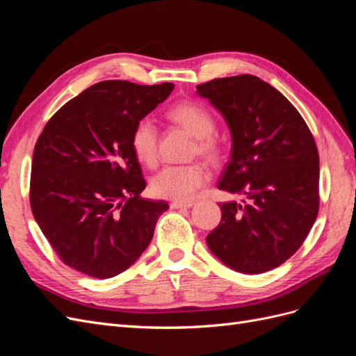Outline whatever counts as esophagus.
Wrapping results in <instances>:
<instances>
[{"instance_id": "1", "label": "esophagus", "mask_w": 356, "mask_h": 356, "mask_svg": "<svg viewBox=\"0 0 356 356\" xmlns=\"http://www.w3.org/2000/svg\"><path fill=\"white\" fill-rule=\"evenodd\" d=\"M195 207V202H172L170 208L178 209V208H193Z\"/></svg>"}]
</instances>
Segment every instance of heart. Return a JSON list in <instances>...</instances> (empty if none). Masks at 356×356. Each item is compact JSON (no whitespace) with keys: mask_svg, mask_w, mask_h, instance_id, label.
<instances>
[{"mask_svg":"<svg viewBox=\"0 0 356 356\" xmlns=\"http://www.w3.org/2000/svg\"><path fill=\"white\" fill-rule=\"evenodd\" d=\"M172 122L186 127L196 136L193 154H200L209 160L221 156V144L213 136L215 120L212 114L197 102H181L168 111ZM131 145L136 159L145 166H154L159 160V131L152 117H141L131 134ZM211 178L209 169L202 163L168 165L152 179V193L160 199L187 202Z\"/></svg>","mask_w":356,"mask_h":356,"instance_id":"obj_1","label":"heart"}]
</instances>
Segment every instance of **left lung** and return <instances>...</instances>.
I'll use <instances>...</instances> for the list:
<instances>
[{
  "label": "left lung",
  "mask_w": 356,
  "mask_h": 356,
  "mask_svg": "<svg viewBox=\"0 0 356 356\" xmlns=\"http://www.w3.org/2000/svg\"><path fill=\"white\" fill-rule=\"evenodd\" d=\"M197 93L221 111L232 131V159L220 190L245 196L221 203L209 250L242 273L281 266L303 245L319 211V154L303 117L255 75L215 79Z\"/></svg>",
  "instance_id": "1"
}]
</instances>
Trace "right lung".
Here are the masks:
<instances>
[{
    "label": "right lung",
    "instance_id": "add662e5",
    "mask_svg": "<svg viewBox=\"0 0 356 356\" xmlns=\"http://www.w3.org/2000/svg\"><path fill=\"white\" fill-rule=\"evenodd\" d=\"M172 90V83H96L53 114L38 136L31 209L62 263L77 272L113 277L152 242L169 207L141 197L147 182L131 134Z\"/></svg>",
    "mask_w": 356,
    "mask_h": 356
}]
</instances>
